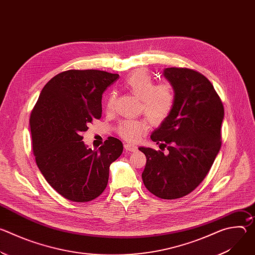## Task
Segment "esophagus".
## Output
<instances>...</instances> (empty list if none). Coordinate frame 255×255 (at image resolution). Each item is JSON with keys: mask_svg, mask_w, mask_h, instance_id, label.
<instances>
[{"mask_svg": "<svg viewBox=\"0 0 255 255\" xmlns=\"http://www.w3.org/2000/svg\"><path fill=\"white\" fill-rule=\"evenodd\" d=\"M124 148H125L127 151H132V152H134V151L137 150V146H136V145L129 144V143H127V144L124 145Z\"/></svg>", "mask_w": 255, "mask_h": 255, "instance_id": "34e87169", "label": "esophagus"}]
</instances>
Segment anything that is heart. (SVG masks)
<instances>
[{"label":"heart","instance_id":"obj_1","mask_svg":"<svg viewBox=\"0 0 255 255\" xmlns=\"http://www.w3.org/2000/svg\"><path fill=\"white\" fill-rule=\"evenodd\" d=\"M125 88L140 99V110L151 123L159 125L171 114L175 104L174 88L168 83H154L147 70L138 69L126 78ZM115 95L111 93L107 100L108 110L114 105ZM149 124L145 119L124 120L118 126L119 135L128 141H137L148 131Z\"/></svg>","mask_w":255,"mask_h":255}]
</instances>
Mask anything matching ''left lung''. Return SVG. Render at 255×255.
Masks as SVG:
<instances>
[{
	"label": "left lung",
	"mask_w": 255,
	"mask_h": 255,
	"mask_svg": "<svg viewBox=\"0 0 255 255\" xmlns=\"http://www.w3.org/2000/svg\"><path fill=\"white\" fill-rule=\"evenodd\" d=\"M163 76L174 88L175 104L151 140L168 152L139 147L146 156L142 180L154 196L173 200L193 192L208 174L221 148L224 107L210 81L190 68L168 67Z\"/></svg>",
	"instance_id": "1"
}]
</instances>
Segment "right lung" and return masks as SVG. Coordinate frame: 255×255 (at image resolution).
<instances>
[{"label":"right lung","instance_id":"right-lung-1","mask_svg":"<svg viewBox=\"0 0 255 255\" xmlns=\"http://www.w3.org/2000/svg\"><path fill=\"white\" fill-rule=\"evenodd\" d=\"M119 75L97 69H70L42 89L30 116L32 148L47 183L63 198L90 202L108 185L109 168L123 152L114 137L99 149L88 148L83 132L102 116V95Z\"/></svg>","mask_w":255,"mask_h":255}]
</instances>
